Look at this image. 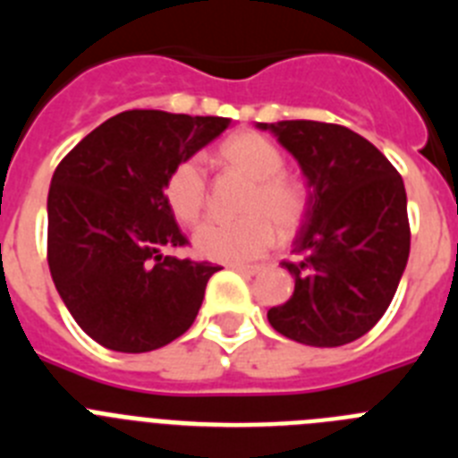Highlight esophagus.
<instances>
[{"label": "esophagus", "mask_w": 458, "mask_h": 458, "mask_svg": "<svg viewBox=\"0 0 458 458\" xmlns=\"http://www.w3.org/2000/svg\"><path fill=\"white\" fill-rule=\"evenodd\" d=\"M229 268H233L236 273H242V275H259L261 270H264V266L261 264H232Z\"/></svg>", "instance_id": "esophagus-1"}]
</instances>
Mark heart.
Instances as JSON below:
<instances>
[{"label":"heart","mask_w":458,"mask_h":458,"mask_svg":"<svg viewBox=\"0 0 458 458\" xmlns=\"http://www.w3.org/2000/svg\"><path fill=\"white\" fill-rule=\"evenodd\" d=\"M222 163L252 181L242 204V220H208L194 233V250L210 261L241 264L268 252L279 236H291L307 213V192L284 172V157L273 141L257 132H241L225 141L217 151ZM165 197L183 225H194L204 216L208 183L199 160H183L169 174Z\"/></svg>","instance_id":"1"}]
</instances>
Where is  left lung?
Wrapping results in <instances>:
<instances>
[{"label":"left lung","mask_w":458,"mask_h":458,"mask_svg":"<svg viewBox=\"0 0 458 458\" xmlns=\"http://www.w3.org/2000/svg\"><path fill=\"white\" fill-rule=\"evenodd\" d=\"M301 165L307 213L293 241V295L270 307L279 335L333 349L367 335L390 307L411 252L406 188L358 132L321 121L257 123Z\"/></svg>","instance_id":"obj_1"}]
</instances>
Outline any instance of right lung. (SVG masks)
<instances>
[{
	"mask_svg": "<svg viewBox=\"0 0 458 458\" xmlns=\"http://www.w3.org/2000/svg\"><path fill=\"white\" fill-rule=\"evenodd\" d=\"M232 125L225 116L131 109L64 157L47 192V264L84 333L119 353L174 342L220 266L167 257L188 238L165 197L169 174Z\"/></svg>",
	"mask_w": 458,
	"mask_h": 458,
	"instance_id": "1",
	"label": "right lung"
}]
</instances>
